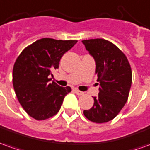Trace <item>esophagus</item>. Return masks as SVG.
I'll list each match as a JSON object with an SVG mask.
<instances>
[{
  "instance_id": "obj_1",
  "label": "esophagus",
  "mask_w": 150,
  "mask_h": 150,
  "mask_svg": "<svg viewBox=\"0 0 150 150\" xmlns=\"http://www.w3.org/2000/svg\"><path fill=\"white\" fill-rule=\"evenodd\" d=\"M74 92L76 93L77 95H78V96H81V95H83V94H84V92L80 91H79V90H77V89H74Z\"/></svg>"
}]
</instances>
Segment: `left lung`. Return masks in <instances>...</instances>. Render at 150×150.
I'll list each match as a JSON object with an SVG mask.
<instances>
[{"mask_svg": "<svg viewBox=\"0 0 150 150\" xmlns=\"http://www.w3.org/2000/svg\"><path fill=\"white\" fill-rule=\"evenodd\" d=\"M82 43L96 62V74L100 83L99 95L91 108L84 110L91 122L104 123L113 119L127 101L132 81V69L124 54L112 42L97 38Z\"/></svg>", "mask_w": 150, "mask_h": 150, "instance_id": "obj_1", "label": "left lung"}]
</instances>
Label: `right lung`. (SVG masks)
Segmentation results:
<instances>
[{
  "label": "right lung",
  "mask_w": 150,
  "mask_h": 150,
  "mask_svg": "<svg viewBox=\"0 0 150 150\" xmlns=\"http://www.w3.org/2000/svg\"><path fill=\"white\" fill-rule=\"evenodd\" d=\"M77 42L42 38L26 47L13 69V86L16 96L27 113L36 120L55 115L61 108L69 86L50 83L51 71L59 68L62 56Z\"/></svg>",
  "instance_id": "obj_1"
}]
</instances>
